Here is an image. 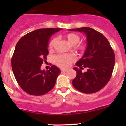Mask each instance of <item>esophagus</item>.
<instances>
[{
  "instance_id": "esophagus-1",
  "label": "esophagus",
  "mask_w": 126,
  "mask_h": 126,
  "mask_svg": "<svg viewBox=\"0 0 126 126\" xmlns=\"http://www.w3.org/2000/svg\"><path fill=\"white\" fill-rule=\"evenodd\" d=\"M61 73H65L67 72V70L66 69H61Z\"/></svg>"
}]
</instances>
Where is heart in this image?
I'll list each match as a JSON object with an SVG mask.
<instances>
[{
    "mask_svg": "<svg viewBox=\"0 0 126 126\" xmlns=\"http://www.w3.org/2000/svg\"><path fill=\"white\" fill-rule=\"evenodd\" d=\"M65 37L67 42L73 45H76L80 40V36L78 34H75V33H69L65 35ZM56 42L57 38H53L48 43V48L50 50L53 49ZM77 48L81 50H83L85 48V45L84 44H79L77 46ZM76 59V58L74 54H60V55H56L54 57V61H55V64L58 66L65 68V67H67L71 63L74 62Z\"/></svg>",
    "mask_w": 126,
    "mask_h": 126,
    "instance_id": "heart-1",
    "label": "heart"
}]
</instances>
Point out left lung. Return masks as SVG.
I'll return each instance as SVG.
<instances>
[{"mask_svg": "<svg viewBox=\"0 0 126 126\" xmlns=\"http://www.w3.org/2000/svg\"><path fill=\"white\" fill-rule=\"evenodd\" d=\"M84 33L86 36V49L74 67L76 76L73 85L84 93L97 92L107 84L112 76L115 65V54L107 39L102 33L88 27L71 29ZM83 68L87 71L83 73Z\"/></svg>", "mask_w": 126, "mask_h": 126, "instance_id": "obj_1", "label": "left lung"}]
</instances>
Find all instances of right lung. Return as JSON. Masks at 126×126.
I'll list each match as a JSON object with an SVG mask.
<instances>
[{
	"label": "right lung",
	"mask_w": 126,
	"mask_h": 126,
	"mask_svg": "<svg viewBox=\"0 0 126 126\" xmlns=\"http://www.w3.org/2000/svg\"><path fill=\"white\" fill-rule=\"evenodd\" d=\"M61 28H42L28 33L16 45L11 59L16 79L24 92L41 96L55 86L61 70L55 65L48 71L41 70V65L48 54L50 38Z\"/></svg>",
	"instance_id": "add662e5"
}]
</instances>
